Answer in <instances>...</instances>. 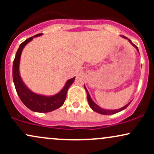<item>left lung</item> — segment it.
Here are the masks:
<instances>
[{
	"mask_svg": "<svg viewBox=\"0 0 154 154\" xmlns=\"http://www.w3.org/2000/svg\"><path fill=\"white\" fill-rule=\"evenodd\" d=\"M122 37L123 38L127 39V40H128V41L130 42V43H131L132 45H133V46L135 48L136 50H137V52L139 53V51H138V48H137V47L136 46V45H134V44L132 43L131 40H129V39H128V38H126V37H125V36H122ZM84 88H85V89L86 93H87V98H88V103H89L90 107L91 108V109H93V111H95V112L98 113V114H103V115H111V114H116V113L119 112V111H123L124 109H126V108L128 107L129 105H130V103H131V102H130V103H128V104H126V105H125V106H123V107L120 108V109H103V108L100 107L99 106L97 105V104L95 103V102L93 101V100H92V98H91V95H90L89 92H88V91L87 90V88H86L85 85H84Z\"/></svg>",
	"mask_w": 154,
	"mask_h": 154,
	"instance_id": "1",
	"label": "left lung"
}]
</instances>
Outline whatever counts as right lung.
<instances>
[{
	"instance_id": "obj_1",
	"label": "right lung",
	"mask_w": 154,
	"mask_h": 154,
	"mask_svg": "<svg viewBox=\"0 0 154 154\" xmlns=\"http://www.w3.org/2000/svg\"><path fill=\"white\" fill-rule=\"evenodd\" d=\"M43 34H38L26 39L25 41L19 45L13 63V81L19 98L28 109L35 112L46 113L54 111L62 106L66 100L67 91L75 81V77L68 79L62 89L58 93L53 95L38 94L32 91L24 84L19 73V63L22 52L24 48L32 41L33 38L41 36Z\"/></svg>"
}]
</instances>
